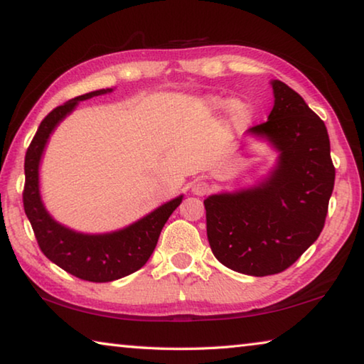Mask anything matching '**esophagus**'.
Instances as JSON below:
<instances>
[{
	"mask_svg": "<svg viewBox=\"0 0 364 364\" xmlns=\"http://www.w3.org/2000/svg\"><path fill=\"white\" fill-rule=\"evenodd\" d=\"M191 191H193V194H196V196H205V194L210 193V184H208L207 181L197 180V181L193 183Z\"/></svg>",
	"mask_w": 364,
	"mask_h": 364,
	"instance_id": "esophagus-1",
	"label": "esophagus"
}]
</instances>
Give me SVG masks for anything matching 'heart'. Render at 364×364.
Here are the masks:
<instances>
[{"instance_id":"b5f03b06","label":"heart","mask_w":364,"mask_h":364,"mask_svg":"<svg viewBox=\"0 0 364 364\" xmlns=\"http://www.w3.org/2000/svg\"><path fill=\"white\" fill-rule=\"evenodd\" d=\"M208 104H210V107L215 109V110H221V109H226L228 107V101L226 100H221V97H210V100H208ZM231 115L236 120L245 119V117L249 115L247 104H244L241 101L232 102L231 104Z\"/></svg>"}]
</instances>
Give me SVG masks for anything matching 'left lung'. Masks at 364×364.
<instances>
[{"label": "left lung", "mask_w": 364, "mask_h": 364, "mask_svg": "<svg viewBox=\"0 0 364 364\" xmlns=\"http://www.w3.org/2000/svg\"><path fill=\"white\" fill-rule=\"evenodd\" d=\"M271 86L273 110L247 133L278 151L274 168L255 186L204 200L213 255L250 276L281 273L316 241L336 180L324 122L281 80Z\"/></svg>", "instance_id": "left-lung-1"}]
</instances>
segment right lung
Instances as JSON below:
<instances>
[{
    "mask_svg": "<svg viewBox=\"0 0 364 364\" xmlns=\"http://www.w3.org/2000/svg\"><path fill=\"white\" fill-rule=\"evenodd\" d=\"M112 88L91 91L73 97L51 110L40 123L26 154V186L23 210L43 254L67 273L91 282L120 279L143 268L156 249L160 231L170 215L181 204L183 196L165 202L134 223L119 231L85 234L58 223L48 213L40 194V162L48 139L60 122L78 106L80 101L110 93Z\"/></svg>",
    "mask_w": 364,
    "mask_h": 364,
    "instance_id": "obj_1",
    "label": "right lung"
}]
</instances>
